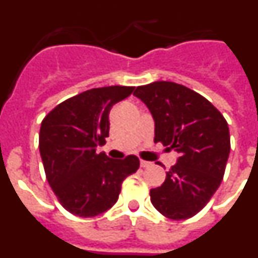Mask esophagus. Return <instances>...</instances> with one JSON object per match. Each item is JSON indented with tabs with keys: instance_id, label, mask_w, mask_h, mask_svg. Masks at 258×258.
<instances>
[{
	"instance_id": "esophagus-1",
	"label": "esophagus",
	"mask_w": 258,
	"mask_h": 258,
	"mask_svg": "<svg viewBox=\"0 0 258 258\" xmlns=\"http://www.w3.org/2000/svg\"><path fill=\"white\" fill-rule=\"evenodd\" d=\"M141 166H142V168H150V166H152V163H150V161L141 160Z\"/></svg>"
}]
</instances>
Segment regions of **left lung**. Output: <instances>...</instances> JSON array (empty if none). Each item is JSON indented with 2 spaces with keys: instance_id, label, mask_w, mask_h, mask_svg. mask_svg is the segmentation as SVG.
I'll list each match as a JSON object with an SVG mask.
<instances>
[{
  "instance_id": "1",
  "label": "left lung",
  "mask_w": 258,
  "mask_h": 258,
  "mask_svg": "<svg viewBox=\"0 0 258 258\" xmlns=\"http://www.w3.org/2000/svg\"><path fill=\"white\" fill-rule=\"evenodd\" d=\"M134 95L155 120L154 142L179 154L161 186L151 188L152 206L170 220H187L211 200L230 154L229 125L208 99L179 84L156 81Z\"/></svg>"
}]
</instances>
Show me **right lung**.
<instances>
[{
  "mask_svg": "<svg viewBox=\"0 0 258 258\" xmlns=\"http://www.w3.org/2000/svg\"><path fill=\"white\" fill-rule=\"evenodd\" d=\"M133 86L86 90L52 108L41 122L40 154L45 174L61 207L79 217H94L117 202L122 181L140 168L129 155L111 160L97 154L109 132V111Z\"/></svg>",
  "mask_w": 258,
  "mask_h": 258,
  "instance_id": "1",
  "label": "right lung"
}]
</instances>
